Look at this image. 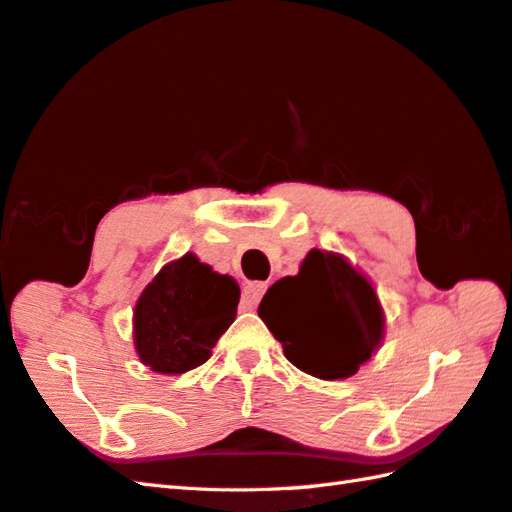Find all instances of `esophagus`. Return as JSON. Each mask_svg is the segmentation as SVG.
<instances>
[{"label":"esophagus","instance_id":"esophagus-1","mask_svg":"<svg viewBox=\"0 0 512 512\" xmlns=\"http://www.w3.org/2000/svg\"><path fill=\"white\" fill-rule=\"evenodd\" d=\"M266 288H268L266 282H250V284H246L244 286V293H242V306L246 310H253L259 304V299L264 297Z\"/></svg>","mask_w":512,"mask_h":512}]
</instances>
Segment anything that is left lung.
<instances>
[{
	"label": "left lung",
	"mask_w": 512,
	"mask_h": 512,
	"mask_svg": "<svg viewBox=\"0 0 512 512\" xmlns=\"http://www.w3.org/2000/svg\"><path fill=\"white\" fill-rule=\"evenodd\" d=\"M290 364L319 379L353 377L384 342L375 286L344 255L313 248L299 273L266 290L257 308Z\"/></svg>",
	"instance_id": "obj_1"
}]
</instances>
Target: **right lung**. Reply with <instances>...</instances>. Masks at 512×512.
Returning a JSON list of instances; mask_svg holds the SVG:
<instances>
[{
	"label": "right lung",
	"mask_w": 512,
	"mask_h": 512,
	"mask_svg": "<svg viewBox=\"0 0 512 512\" xmlns=\"http://www.w3.org/2000/svg\"><path fill=\"white\" fill-rule=\"evenodd\" d=\"M237 304L235 279L215 273L195 253L168 262L133 310L139 362L159 375H182L202 366L235 322Z\"/></svg>",
	"instance_id": "1"
}]
</instances>
